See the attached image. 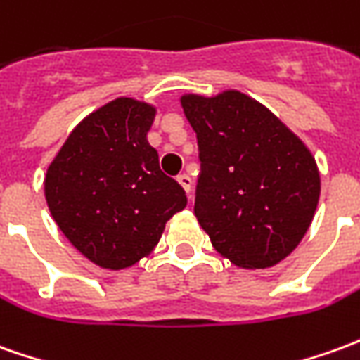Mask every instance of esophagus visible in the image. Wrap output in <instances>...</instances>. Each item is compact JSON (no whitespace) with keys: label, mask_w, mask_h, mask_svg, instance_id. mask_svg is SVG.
<instances>
[{"label":"esophagus","mask_w":360,"mask_h":360,"mask_svg":"<svg viewBox=\"0 0 360 360\" xmlns=\"http://www.w3.org/2000/svg\"><path fill=\"white\" fill-rule=\"evenodd\" d=\"M177 181H179V185L183 188H185V193H191V185H193V181H191V177H188V175H185V173H183V175H179V177H177Z\"/></svg>","instance_id":"1"}]
</instances>
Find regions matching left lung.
Returning <instances> with one entry per match:
<instances>
[{"instance_id":"left-lung-1","label":"left lung","mask_w":360,"mask_h":360,"mask_svg":"<svg viewBox=\"0 0 360 360\" xmlns=\"http://www.w3.org/2000/svg\"><path fill=\"white\" fill-rule=\"evenodd\" d=\"M197 132L195 216L233 265L267 269L290 255L320 200V172L300 138L245 93L183 95Z\"/></svg>"}]
</instances>
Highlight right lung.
Listing matches in <instances>:
<instances>
[{"label":"right lung","mask_w":360,"mask_h":360,"mask_svg":"<svg viewBox=\"0 0 360 360\" xmlns=\"http://www.w3.org/2000/svg\"><path fill=\"white\" fill-rule=\"evenodd\" d=\"M154 117L155 107L130 97L103 105L70 132L44 177L58 228L103 269L132 267L150 255L165 222L187 206L148 144Z\"/></svg>","instance_id":"1"}]
</instances>
